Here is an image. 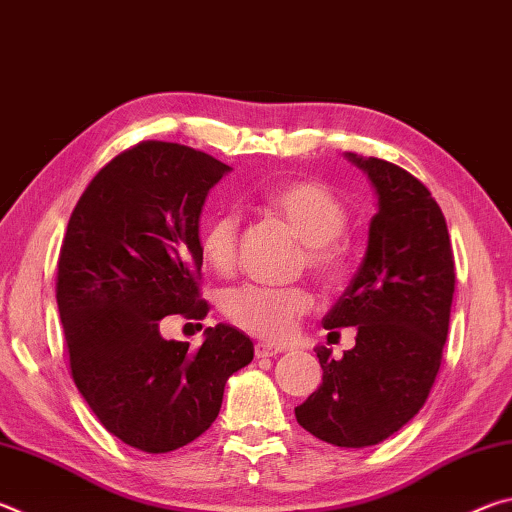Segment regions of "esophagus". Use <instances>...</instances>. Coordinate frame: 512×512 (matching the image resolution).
I'll return each instance as SVG.
<instances>
[{
  "instance_id": "obj_1",
  "label": "esophagus",
  "mask_w": 512,
  "mask_h": 512,
  "mask_svg": "<svg viewBox=\"0 0 512 512\" xmlns=\"http://www.w3.org/2000/svg\"><path fill=\"white\" fill-rule=\"evenodd\" d=\"M280 352H282L280 348H273V345H268V343H257V345H255V357H257V359L277 357V354H280Z\"/></svg>"
}]
</instances>
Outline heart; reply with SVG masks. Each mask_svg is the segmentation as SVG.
Instances as JSON below:
<instances>
[{
  "label": "heart",
  "instance_id": "1",
  "mask_svg": "<svg viewBox=\"0 0 512 512\" xmlns=\"http://www.w3.org/2000/svg\"><path fill=\"white\" fill-rule=\"evenodd\" d=\"M268 207L287 221L305 241L300 266L325 287H339L352 271V246L343 237L348 210L332 189L316 180H291L268 194ZM239 219L223 212L205 225L201 250L219 275L232 273L239 253ZM314 298L305 287H262L246 284L223 300V314L232 325L264 341L284 343L296 334Z\"/></svg>",
  "mask_w": 512,
  "mask_h": 512
}]
</instances>
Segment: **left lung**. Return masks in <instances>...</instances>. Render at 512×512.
Instances as JSON below:
<instances>
[{"label":"left lung","instance_id":"obj_1","mask_svg":"<svg viewBox=\"0 0 512 512\" xmlns=\"http://www.w3.org/2000/svg\"><path fill=\"white\" fill-rule=\"evenodd\" d=\"M379 196L368 250L350 287L323 318L329 336L357 329V345L316 357L323 384L296 406L311 436L336 447L377 445L418 413L443 363L456 268L436 198L409 171L348 153Z\"/></svg>","mask_w":512,"mask_h":512}]
</instances>
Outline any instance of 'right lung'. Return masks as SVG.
I'll list each match as a JSON object with an SVG mask.
<instances>
[{
	"label": "right lung",
	"mask_w": 512,
	"mask_h": 512,
	"mask_svg": "<svg viewBox=\"0 0 512 512\" xmlns=\"http://www.w3.org/2000/svg\"><path fill=\"white\" fill-rule=\"evenodd\" d=\"M230 167L192 146L140 142L115 155L69 216L56 275L69 372L121 443L167 454L212 427L225 381L253 361L230 325L201 348L167 341L160 320H203L198 216Z\"/></svg>",
	"instance_id": "right-lung-1"
}]
</instances>
